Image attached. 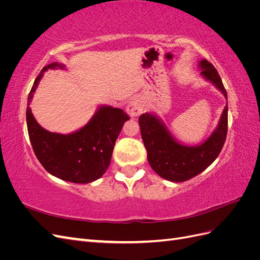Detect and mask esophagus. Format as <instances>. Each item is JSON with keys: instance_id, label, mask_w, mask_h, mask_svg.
<instances>
[{"instance_id": "esophagus-1", "label": "esophagus", "mask_w": 260, "mask_h": 260, "mask_svg": "<svg viewBox=\"0 0 260 260\" xmlns=\"http://www.w3.org/2000/svg\"><path fill=\"white\" fill-rule=\"evenodd\" d=\"M144 107L145 105L143 100L141 98H135L129 102V104L127 106V113L131 118L137 117L142 114Z\"/></svg>"}]
</instances>
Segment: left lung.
Listing matches in <instances>:
<instances>
[{"instance_id": "obj_1", "label": "left lung", "mask_w": 260, "mask_h": 260, "mask_svg": "<svg viewBox=\"0 0 260 260\" xmlns=\"http://www.w3.org/2000/svg\"><path fill=\"white\" fill-rule=\"evenodd\" d=\"M200 76L214 84L228 100L226 91L216 68L206 59L199 61ZM147 160L159 177L171 182H183L200 175L216 160L224 144L228 131V102L216 129L204 142L185 145L172 136L158 116L145 113L139 117Z\"/></svg>"}]
</instances>
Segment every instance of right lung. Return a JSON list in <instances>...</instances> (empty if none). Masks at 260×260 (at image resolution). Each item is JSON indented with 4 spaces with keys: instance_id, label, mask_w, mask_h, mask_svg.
I'll return each instance as SVG.
<instances>
[{
    "instance_id": "right-lung-1",
    "label": "right lung",
    "mask_w": 260,
    "mask_h": 260,
    "mask_svg": "<svg viewBox=\"0 0 260 260\" xmlns=\"http://www.w3.org/2000/svg\"><path fill=\"white\" fill-rule=\"evenodd\" d=\"M66 69L64 64L45 66L34 82L27 102V128L38 160L52 176L73 183L93 182L105 174L116 140L129 120L122 109L100 105L82 128L68 135L45 130L38 123L30 103L46 70Z\"/></svg>"
}]
</instances>
